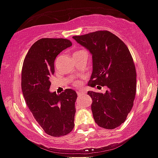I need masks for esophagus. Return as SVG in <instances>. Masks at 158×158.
Segmentation results:
<instances>
[{
    "label": "esophagus",
    "mask_w": 158,
    "mask_h": 158,
    "mask_svg": "<svg viewBox=\"0 0 158 158\" xmlns=\"http://www.w3.org/2000/svg\"><path fill=\"white\" fill-rule=\"evenodd\" d=\"M77 94L78 95H82L83 94V92H82V91H77Z\"/></svg>",
    "instance_id": "1"
}]
</instances>
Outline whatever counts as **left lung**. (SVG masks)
<instances>
[{
  "label": "left lung",
  "instance_id": "obj_1",
  "mask_svg": "<svg viewBox=\"0 0 158 158\" xmlns=\"http://www.w3.org/2000/svg\"><path fill=\"white\" fill-rule=\"evenodd\" d=\"M73 38L92 55V73L88 85L107 87L105 93L88 92L95 123L106 129L120 126L133 107L136 93V70L128 48L107 30Z\"/></svg>",
  "mask_w": 158,
  "mask_h": 158
}]
</instances>
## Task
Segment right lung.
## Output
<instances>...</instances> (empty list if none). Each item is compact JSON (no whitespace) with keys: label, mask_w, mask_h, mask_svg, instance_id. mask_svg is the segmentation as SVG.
Wrapping results in <instances>:
<instances>
[{"label":"right lung","mask_w":158,"mask_h":158,"mask_svg":"<svg viewBox=\"0 0 158 158\" xmlns=\"http://www.w3.org/2000/svg\"><path fill=\"white\" fill-rule=\"evenodd\" d=\"M71 46L69 40L43 38L32 45L23 61L21 87L25 102L37 123L52 137L67 135L74 128L76 91H49L56 57Z\"/></svg>","instance_id":"add662e5"}]
</instances>
